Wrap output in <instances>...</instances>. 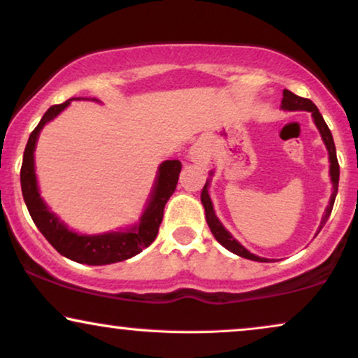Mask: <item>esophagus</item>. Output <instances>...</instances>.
<instances>
[{
	"label": "esophagus",
	"instance_id": "1",
	"mask_svg": "<svg viewBox=\"0 0 358 358\" xmlns=\"http://www.w3.org/2000/svg\"><path fill=\"white\" fill-rule=\"evenodd\" d=\"M188 158L200 166L208 165V162H210L208 146H206L203 141H196V143L190 148V152H188Z\"/></svg>",
	"mask_w": 358,
	"mask_h": 358
}]
</instances>
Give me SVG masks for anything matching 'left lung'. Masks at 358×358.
I'll list each match as a JSON object with an SVG mask.
<instances>
[{
	"label": "left lung",
	"mask_w": 358,
	"mask_h": 358,
	"mask_svg": "<svg viewBox=\"0 0 358 358\" xmlns=\"http://www.w3.org/2000/svg\"><path fill=\"white\" fill-rule=\"evenodd\" d=\"M282 108L283 110H290V111H295V110H305V111H310L313 116V122H315L318 131H320L322 135V140H324V143L327 146V150H329V158H330V178H331V185H334V193H331L330 196V203L327 206L325 210V215L324 218H322V223H320V228L325 225V222L329 220L330 213H331V208H334V201H335V196H337V190H338V176H340V166H338V160H337V152H335V143H334V136H331V133L329 130V127H327L324 116L320 115V111L315 105H313L312 101L308 100V98H302V96H296L295 93L288 92V90H283V100H282ZM208 185L210 182L206 180L203 190H201V203L205 206V218H206V223H208L210 230H212V234L215 238H217V242L223 245L227 250H230L231 253H235V255L238 257H243V258H248V260H255V262H268L266 258H260L257 255H253V253H250L247 248L243 247V245H240L236 240L231 236L228 231L225 230V227L222 225L220 220L217 218V215H215V210H213V203L212 200H210V195H208Z\"/></svg>",
	"instance_id": "1"
}]
</instances>
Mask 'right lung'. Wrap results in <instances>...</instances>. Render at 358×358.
Listing matches in <instances>:
<instances>
[{"label":"right lung","instance_id":"right-lung-1","mask_svg":"<svg viewBox=\"0 0 358 358\" xmlns=\"http://www.w3.org/2000/svg\"><path fill=\"white\" fill-rule=\"evenodd\" d=\"M70 105L64 101L62 105H53L43 115L41 122L31 131L28 138L27 148L23 155V165H21V192H23L24 203L31 215L34 225L41 231L43 236L51 243L56 252L73 262L86 265H108L116 262L128 260L138 255L141 250L150 247L157 238L158 228L163 220V210L166 201L173 195L178 175L182 170V163L178 160H166L158 168L157 182H155L152 198L145 213L141 215L140 223L130 230L110 231L103 235H78L68 230L63 222L58 220L55 213L46 208L45 201L41 200L38 192L36 175H34V146H36L38 135L46 123L51 122L56 115Z\"/></svg>","mask_w":358,"mask_h":358}]
</instances>
